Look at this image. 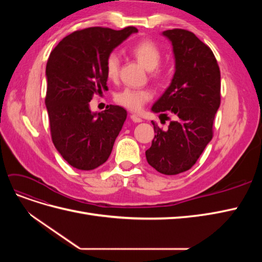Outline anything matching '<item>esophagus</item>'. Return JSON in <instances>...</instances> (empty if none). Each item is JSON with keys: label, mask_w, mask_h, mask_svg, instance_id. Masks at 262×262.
Listing matches in <instances>:
<instances>
[{"label": "esophagus", "mask_w": 262, "mask_h": 262, "mask_svg": "<svg viewBox=\"0 0 262 262\" xmlns=\"http://www.w3.org/2000/svg\"><path fill=\"white\" fill-rule=\"evenodd\" d=\"M130 118H131V120L133 121V122H136V123H139V122H142L143 120H142V118L140 117V116H138V115H131L130 116Z\"/></svg>", "instance_id": "34e87169"}]
</instances>
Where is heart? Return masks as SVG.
Wrapping results in <instances>:
<instances>
[{
	"label": "heart",
	"instance_id": "b5f03b06",
	"mask_svg": "<svg viewBox=\"0 0 262 262\" xmlns=\"http://www.w3.org/2000/svg\"><path fill=\"white\" fill-rule=\"evenodd\" d=\"M130 54L149 71V76L156 81H162L166 77L165 69L160 67L163 58L162 49L152 40L144 39L130 47ZM120 58L116 52L108 54L105 62V71L109 80L115 81L119 76ZM153 93L148 89H124L116 95V101L132 112H140L148 100L152 99Z\"/></svg>",
	"mask_w": 262,
	"mask_h": 262
}]
</instances>
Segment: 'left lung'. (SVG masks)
<instances>
[{
    "label": "left lung",
    "instance_id": "1",
    "mask_svg": "<svg viewBox=\"0 0 262 262\" xmlns=\"http://www.w3.org/2000/svg\"><path fill=\"white\" fill-rule=\"evenodd\" d=\"M163 35L172 43L176 71L152 112L165 117L168 113L175 120L167 129L153 122L155 137L145 155L158 172L177 175L192 167L213 138L221 72L212 50L191 31L175 28Z\"/></svg>",
    "mask_w": 262,
    "mask_h": 262
}]
</instances>
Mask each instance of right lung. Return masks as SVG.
<instances>
[{
  "label": "right lung",
  "mask_w": 262,
  "mask_h": 262,
  "mask_svg": "<svg viewBox=\"0 0 262 262\" xmlns=\"http://www.w3.org/2000/svg\"><path fill=\"white\" fill-rule=\"evenodd\" d=\"M121 30L90 27L64 37L51 51L46 67L51 139L62 157L73 167L92 170L104 164L126 119V110L109 105L93 114L90 101L107 91L105 62L109 53L131 34Z\"/></svg>",
  "instance_id": "right-lung-1"
}]
</instances>
